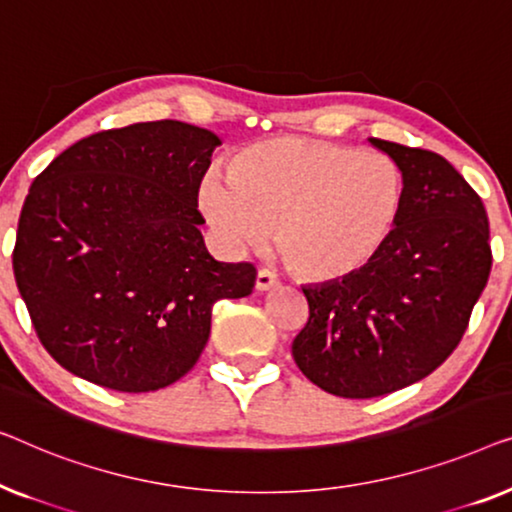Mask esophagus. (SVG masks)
<instances>
[{
	"label": "esophagus",
	"mask_w": 512,
	"mask_h": 512,
	"mask_svg": "<svg viewBox=\"0 0 512 512\" xmlns=\"http://www.w3.org/2000/svg\"><path fill=\"white\" fill-rule=\"evenodd\" d=\"M278 285V276L269 269H259L257 278H255V287L259 292H269L271 287Z\"/></svg>",
	"instance_id": "obj_1"
}]
</instances>
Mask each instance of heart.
I'll return each instance as SVG.
<instances>
[{
	"label": "heart",
	"mask_w": 512,
	"mask_h": 512,
	"mask_svg": "<svg viewBox=\"0 0 512 512\" xmlns=\"http://www.w3.org/2000/svg\"><path fill=\"white\" fill-rule=\"evenodd\" d=\"M227 171L199 187V208L222 246L259 248L276 227L280 253L315 283L369 266L390 241L406 194L390 157L301 136L253 143Z\"/></svg>",
	"instance_id": "obj_1"
}]
</instances>
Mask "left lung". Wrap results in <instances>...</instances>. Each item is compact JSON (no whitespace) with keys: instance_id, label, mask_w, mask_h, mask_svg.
<instances>
[{"instance_id":"1","label":"left lung","mask_w":512,"mask_h":512,"mask_svg":"<svg viewBox=\"0 0 512 512\" xmlns=\"http://www.w3.org/2000/svg\"><path fill=\"white\" fill-rule=\"evenodd\" d=\"M406 185L397 227L355 276L301 287L308 322L292 343L329 394L373 399L427 378L462 341L492 250L485 206L445 157L369 139Z\"/></svg>"}]
</instances>
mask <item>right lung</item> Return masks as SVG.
<instances>
[{
	"instance_id": "obj_1",
	"label": "right lung",
	"mask_w": 512,
	"mask_h": 512,
	"mask_svg": "<svg viewBox=\"0 0 512 512\" xmlns=\"http://www.w3.org/2000/svg\"><path fill=\"white\" fill-rule=\"evenodd\" d=\"M220 136L178 120L92 134L34 178L13 273L50 357L118 392L162 390L197 364L218 299L248 297L253 264L206 250L201 178Z\"/></svg>"
}]
</instances>
